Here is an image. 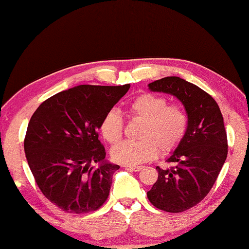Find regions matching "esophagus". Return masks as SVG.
<instances>
[{"label":"esophagus","instance_id":"obj_1","mask_svg":"<svg viewBox=\"0 0 249 249\" xmlns=\"http://www.w3.org/2000/svg\"><path fill=\"white\" fill-rule=\"evenodd\" d=\"M126 169L132 170V171H140L143 169V166H126Z\"/></svg>","mask_w":249,"mask_h":249}]
</instances>
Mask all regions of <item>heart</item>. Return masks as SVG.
I'll list each match as a JSON object with an SVG mask.
<instances>
[{
  "label": "heart",
  "instance_id": "1",
  "mask_svg": "<svg viewBox=\"0 0 249 249\" xmlns=\"http://www.w3.org/2000/svg\"><path fill=\"white\" fill-rule=\"evenodd\" d=\"M168 99L158 94L144 92L128 103L133 117L143 121L140 141H125L111 149V157L118 163L136 166L155 158L158 153H168L179 145L188 127V114L181 105H168ZM124 122L117 110L107 111L100 122L99 131L107 142L117 143L123 136Z\"/></svg>",
  "mask_w": 249,
  "mask_h": 249
}]
</instances>
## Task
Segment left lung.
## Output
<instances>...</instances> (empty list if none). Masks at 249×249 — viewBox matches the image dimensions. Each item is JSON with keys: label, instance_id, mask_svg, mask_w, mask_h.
I'll use <instances>...</instances> for the list:
<instances>
[{"label": "left lung", "instance_id": "1", "mask_svg": "<svg viewBox=\"0 0 249 249\" xmlns=\"http://www.w3.org/2000/svg\"><path fill=\"white\" fill-rule=\"evenodd\" d=\"M156 92L169 93L181 101L188 127L179 145L167 159L176 166L158 170V179L148 192L157 209L184 212L202 201L214 185L228 155V141L218 104L204 90L178 76L149 83Z\"/></svg>", "mask_w": 249, "mask_h": 249}]
</instances>
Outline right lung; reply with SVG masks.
<instances>
[{"label": "right lung", "instance_id": "right-lung-1", "mask_svg": "<svg viewBox=\"0 0 249 249\" xmlns=\"http://www.w3.org/2000/svg\"><path fill=\"white\" fill-rule=\"evenodd\" d=\"M129 87L76 86L48 98L31 116L28 164L41 193L63 211L88 213L106 202L120 166L105 159L98 129Z\"/></svg>", "mask_w": 249, "mask_h": 249}]
</instances>
